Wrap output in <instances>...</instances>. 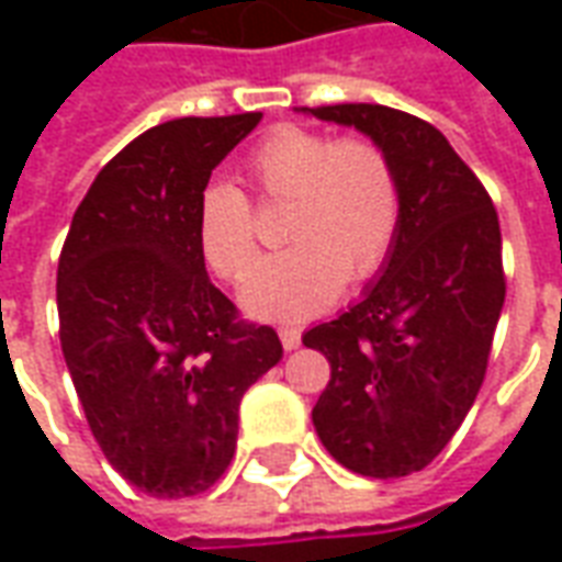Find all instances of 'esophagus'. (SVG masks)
Here are the masks:
<instances>
[{
  "instance_id": "obj_1",
  "label": "esophagus",
  "mask_w": 562,
  "mask_h": 562,
  "mask_svg": "<svg viewBox=\"0 0 562 562\" xmlns=\"http://www.w3.org/2000/svg\"><path fill=\"white\" fill-rule=\"evenodd\" d=\"M280 340H282V349L285 352H292L301 346V330L297 328H280Z\"/></svg>"
}]
</instances>
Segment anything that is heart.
Masks as SVG:
<instances>
[{"instance_id": "b5f03b06", "label": "heart", "mask_w": 562, "mask_h": 562, "mask_svg": "<svg viewBox=\"0 0 562 562\" xmlns=\"http://www.w3.org/2000/svg\"><path fill=\"white\" fill-rule=\"evenodd\" d=\"M261 198H289L285 246L258 261L240 289L249 316L304 322L325 313L346 280H370L389 261L401 232V180L389 153L370 138L334 140L310 128L280 126L244 161ZM198 252L216 277L240 280L256 258L252 210L232 183L198 195Z\"/></svg>"}]
</instances>
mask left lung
Returning a JSON list of instances; mask_svg holds the SVG:
<instances>
[{"label": "left lung", "mask_w": 562, "mask_h": 562, "mask_svg": "<svg viewBox=\"0 0 562 562\" xmlns=\"http://www.w3.org/2000/svg\"><path fill=\"white\" fill-rule=\"evenodd\" d=\"M301 114L379 144L401 180V232L361 301L304 334L328 358L313 424L330 458L370 479L424 470L482 389L506 301L499 220L446 135L385 104Z\"/></svg>", "instance_id": "obj_1"}]
</instances>
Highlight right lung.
<instances>
[{"label":"right lung","mask_w":562,"mask_h":562,"mask_svg":"<svg viewBox=\"0 0 562 562\" xmlns=\"http://www.w3.org/2000/svg\"><path fill=\"white\" fill-rule=\"evenodd\" d=\"M258 123L147 128L92 180L59 256V340L83 415L108 463L159 499L220 482L246 389L282 358L277 330L237 322L195 237L198 195Z\"/></svg>","instance_id":"obj_1"}]
</instances>
